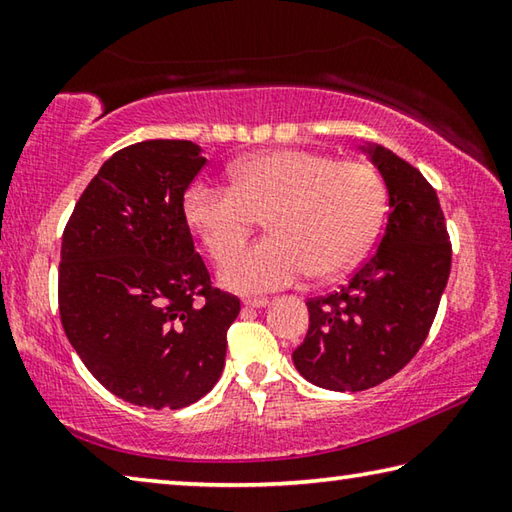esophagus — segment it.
Listing matches in <instances>:
<instances>
[{
    "label": "esophagus",
    "instance_id": "34e87169",
    "mask_svg": "<svg viewBox=\"0 0 512 512\" xmlns=\"http://www.w3.org/2000/svg\"><path fill=\"white\" fill-rule=\"evenodd\" d=\"M268 305V298H244V307L250 309H262Z\"/></svg>",
    "mask_w": 512,
    "mask_h": 512
}]
</instances>
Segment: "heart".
Returning a JSON list of instances; mask_svg holds the SVG:
<instances>
[{"mask_svg":"<svg viewBox=\"0 0 512 512\" xmlns=\"http://www.w3.org/2000/svg\"><path fill=\"white\" fill-rule=\"evenodd\" d=\"M379 173L363 162L305 149L253 155L232 169V187L196 180L185 219L214 259L236 249L269 216L272 237L225 259V289L262 293L302 275L329 277L359 262L384 216Z\"/></svg>","mask_w":512,"mask_h":512,"instance_id":"b5f03b06","label":"heart"}]
</instances>
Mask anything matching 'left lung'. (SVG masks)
Wrapping results in <instances>:
<instances>
[{
    "label": "left lung",
    "mask_w": 512,
    "mask_h": 512,
    "mask_svg": "<svg viewBox=\"0 0 512 512\" xmlns=\"http://www.w3.org/2000/svg\"><path fill=\"white\" fill-rule=\"evenodd\" d=\"M363 153L388 189L384 235L348 284L307 300L309 332L293 350L302 377L339 393L377 386L415 357L452 268L436 189L384 146L366 144Z\"/></svg>",
    "instance_id": "obj_1"
}]
</instances>
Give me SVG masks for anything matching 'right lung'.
Masks as SVG:
<instances>
[{
    "instance_id": "add662e5",
    "label": "right lung",
    "mask_w": 512,
    "mask_h": 512,
    "mask_svg": "<svg viewBox=\"0 0 512 512\" xmlns=\"http://www.w3.org/2000/svg\"><path fill=\"white\" fill-rule=\"evenodd\" d=\"M189 140L103 162L63 232L60 323L99 384L146 409H183L219 381L239 298L212 287L185 219L205 167Z\"/></svg>"
}]
</instances>
